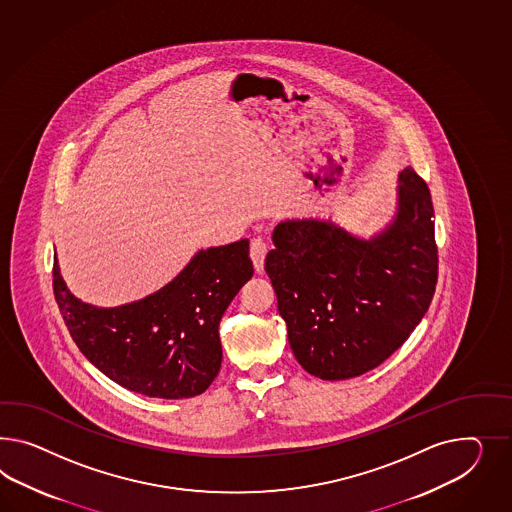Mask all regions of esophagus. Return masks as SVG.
I'll list each match as a JSON object with an SVG mask.
<instances>
[{
  "label": "esophagus",
  "mask_w": 512,
  "mask_h": 512,
  "mask_svg": "<svg viewBox=\"0 0 512 512\" xmlns=\"http://www.w3.org/2000/svg\"><path fill=\"white\" fill-rule=\"evenodd\" d=\"M266 251H268V246H266V242H264L263 238H253V240H251L249 255H251L253 268H255L257 274H263Z\"/></svg>",
  "instance_id": "1"
}]
</instances>
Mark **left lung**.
I'll return each mask as SVG.
<instances>
[{
	"label": "left lung",
	"instance_id": "obj_1",
	"mask_svg": "<svg viewBox=\"0 0 512 512\" xmlns=\"http://www.w3.org/2000/svg\"><path fill=\"white\" fill-rule=\"evenodd\" d=\"M429 186L402 169L397 214L365 240L333 221H281L264 270L294 358L322 380L378 367L429 311L438 281Z\"/></svg>",
	"mask_w": 512,
	"mask_h": 512
}]
</instances>
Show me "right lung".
<instances>
[{"label":"right lung","instance_id":"obj_1","mask_svg":"<svg viewBox=\"0 0 512 512\" xmlns=\"http://www.w3.org/2000/svg\"><path fill=\"white\" fill-rule=\"evenodd\" d=\"M251 276L242 238L197 251L164 289L110 309L74 298L54 259V294L70 337L100 373L147 397L188 399L220 373V320Z\"/></svg>","mask_w":512,"mask_h":512}]
</instances>
